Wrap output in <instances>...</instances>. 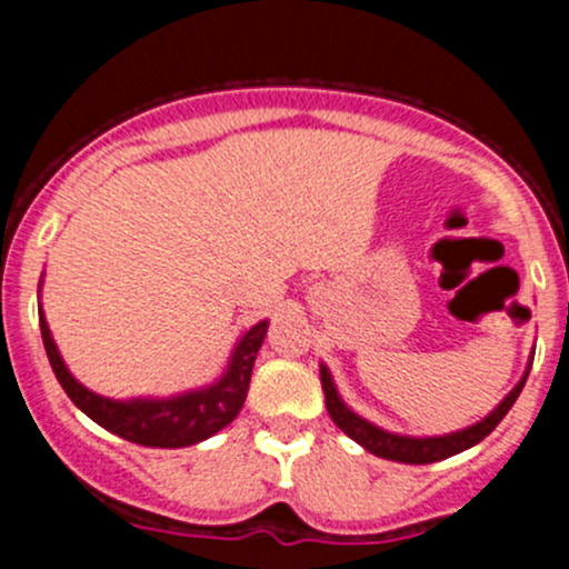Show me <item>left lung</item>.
I'll use <instances>...</instances> for the list:
<instances>
[{"mask_svg": "<svg viewBox=\"0 0 569 569\" xmlns=\"http://www.w3.org/2000/svg\"><path fill=\"white\" fill-rule=\"evenodd\" d=\"M529 369H526L523 380L509 391V396H503V401L490 412V416L481 418V421L473 423V427L460 429V432H451V435H440V438H407V435H393V432H386V429L375 427V423H369L366 418H360L358 412H352L347 405H343L341 396L336 391V386H332V377L330 371H327V366H321L319 375H321V391H325L327 412H330V418L336 421V427L341 429L343 435H349L355 443H360L366 451H371L375 457H382V460L427 465V462L446 460V457H455L460 455V451L470 449V446L481 443V440H485L487 435L501 423V418L512 410L515 399H518L520 391H523L526 380H529Z\"/></svg>", "mask_w": 569, "mask_h": 569, "instance_id": "1", "label": "left lung"}]
</instances>
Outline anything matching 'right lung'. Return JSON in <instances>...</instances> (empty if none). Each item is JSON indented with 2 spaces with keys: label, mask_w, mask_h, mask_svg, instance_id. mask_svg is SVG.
<instances>
[{
  "label": "right lung",
  "mask_w": 569,
  "mask_h": 569,
  "mask_svg": "<svg viewBox=\"0 0 569 569\" xmlns=\"http://www.w3.org/2000/svg\"><path fill=\"white\" fill-rule=\"evenodd\" d=\"M267 325L269 321H258L239 338L226 375L214 386L173 396V399L114 401L88 391L82 382L73 380L71 371L62 363L60 352H57L43 311H40V336H43L46 355H49L51 369H54V377L60 380L68 399L107 432L131 440V443L151 446V449H183V446L200 443V440L226 429L239 416L244 399H248L252 363H256V355L261 349L263 336H267Z\"/></svg>",
  "instance_id": "add662e5"
}]
</instances>
